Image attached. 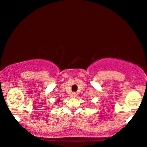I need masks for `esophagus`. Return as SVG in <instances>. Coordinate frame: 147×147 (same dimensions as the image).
<instances>
[{"label":"esophagus","instance_id":"obj_1","mask_svg":"<svg viewBox=\"0 0 147 147\" xmlns=\"http://www.w3.org/2000/svg\"><path fill=\"white\" fill-rule=\"evenodd\" d=\"M76 96H77L76 93H72V94H71V98H76Z\"/></svg>","mask_w":147,"mask_h":147}]
</instances>
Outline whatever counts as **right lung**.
<instances>
[{
	"instance_id": "obj_1",
	"label": "right lung",
	"mask_w": 147,
	"mask_h": 147,
	"mask_svg": "<svg viewBox=\"0 0 147 147\" xmlns=\"http://www.w3.org/2000/svg\"><path fill=\"white\" fill-rule=\"evenodd\" d=\"M58 102H60V99H59V100H58Z\"/></svg>"
}]
</instances>
